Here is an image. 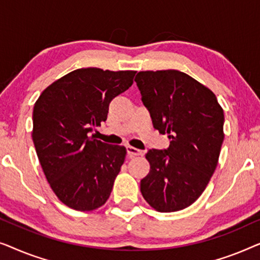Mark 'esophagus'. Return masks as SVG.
<instances>
[{
	"label": "esophagus",
	"mask_w": 260,
	"mask_h": 260,
	"mask_svg": "<svg viewBox=\"0 0 260 260\" xmlns=\"http://www.w3.org/2000/svg\"><path fill=\"white\" fill-rule=\"evenodd\" d=\"M126 152L127 155H129V157H135V156L142 155V150H140V149L137 148L131 147V145H127L126 147Z\"/></svg>",
	"instance_id": "obj_1"
}]
</instances>
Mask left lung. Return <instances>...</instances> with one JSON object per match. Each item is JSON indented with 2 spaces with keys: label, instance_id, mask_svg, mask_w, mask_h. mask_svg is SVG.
Masks as SVG:
<instances>
[{
  "label": "left lung",
  "instance_id": "8db88e82",
  "mask_svg": "<svg viewBox=\"0 0 260 260\" xmlns=\"http://www.w3.org/2000/svg\"><path fill=\"white\" fill-rule=\"evenodd\" d=\"M135 81L154 127L170 140L145 155L150 172L141 193L156 211H181L198 200L218 166L223 111L209 88L180 71H144Z\"/></svg>",
  "mask_w": 260,
  "mask_h": 260
}]
</instances>
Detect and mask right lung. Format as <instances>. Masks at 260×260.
I'll return each instance as SVG.
<instances>
[{
	"label": "right lung",
	"instance_id": "right-lung-1",
	"mask_svg": "<svg viewBox=\"0 0 260 260\" xmlns=\"http://www.w3.org/2000/svg\"><path fill=\"white\" fill-rule=\"evenodd\" d=\"M135 71L79 69L42 92L33 110V142L46 179L62 204L93 211L108 201L126 149L90 136Z\"/></svg>",
	"mask_w": 260,
	"mask_h": 260
}]
</instances>
